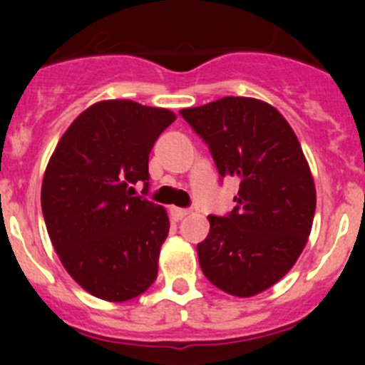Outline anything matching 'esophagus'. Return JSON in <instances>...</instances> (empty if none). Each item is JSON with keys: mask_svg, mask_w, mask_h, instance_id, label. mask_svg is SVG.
Returning <instances> with one entry per match:
<instances>
[{"mask_svg": "<svg viewBox=\"0 0 365 365\" xmlns=\"http://www.w3.org/2000/svg\"><path fill=\"white\" fill-rule=\"evenodd\" d=\"M189 210H185V208H178V206H173L171 208V217L175 220H182V219H185L187 215H189Z\"/></svg>", "mask_w": 365, "mask_h": 365, "instance_id": "34e87169", "label": "esophagus"}]
</instances>
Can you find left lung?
Wrapping results in <instances>:
<instances>
[{
    "mask_svg": "<svg viewBox=\"0 0 365 365\" xmlns=\"http://www.w3.org/2000/svg\"><path fill=\"white\" fill-rule=\"evenodd\" d=\"M180 114L208 145L219 175L240 182L233 212L208 215L201 270L230 295H257L292 270L311 235L316 189L307 159L284 116L257 98L224 97Z\"/></svg>",
    "mask_w": 365,
    "mask_h": 365,
    "instance_id": "obj_1",
    "label": "left lung"
}]
</instances>
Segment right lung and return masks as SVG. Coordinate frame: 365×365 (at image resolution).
Here are the masks:
<instances>
[{
	"label": "right lung",
	"mask_w": 365,
	"mask_h": 365,
	"mask_svg": "<svg viewBox=\"0 0 365 365\" xmlns=\"http://www.w3.org/2000/svg\"><path fill=\"white\" fill-rule=\"evenodd\" d=\"M175 120L169 109L125 98L97 102L51 155L42 182L47 233L70 277L93 297L130 300L157 279L169 217L132 196V185L148 189L150 152Z\"/></svg>",
	"instance_id": "add662e5"
}]
</instances>
